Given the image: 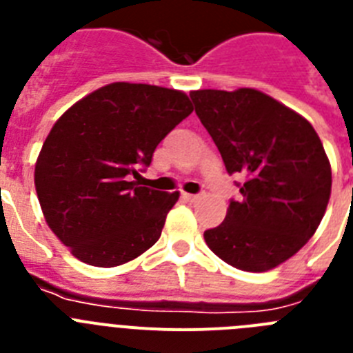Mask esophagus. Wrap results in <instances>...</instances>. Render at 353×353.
Segmentation results:
<instances>
[{"label": "esophagus", "instance_id": "esophagus-1", "mask_svg": "<svg viewBox=\"0 0 353 353\" xmlns=\"http://www.w3.org/2000/svg\"><path fill=\"white\" fill-rule=\"evenodd\" d=\"M182 198L187 199V201H191V203H194V201H199V199L203 198V194H189V192H182Z\"/></svg>", "mask_w": 353, "mask_h": 353}]
</instances>
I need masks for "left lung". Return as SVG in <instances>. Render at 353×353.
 <instances>
[{"label":"left lung","instance_id":"obj_1","mask_svg":"<svg viewBox=\"0 0 353 353\" xmlns=\"http://www.w3.org/2000/svg\"><path fill=\"white\" fill-rule=\"evenodd\" d=\"M191 101L228 173L242 174L240 198L205 242L235 269H274L325 214L332 174L322 141L305 118L258 90H198Z\"/></svg>","mask_w":353,"mask_h":353}]
</instances>
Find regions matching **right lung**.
Instances as JSON below:
<instances>
[{"label": "right lung", "instance_id": "1", "mask_svg": "<svg viewBox=\"0 0 353 353\" xmlns=\"http://www.w3.org/2000/svg\"><path fill=\"white\" fill-rule=\"evenodd\" d=\"M189 97L113 83L67 109L43 141L35 187L49 228L77 260L117 267L161 236L179 192L141 187L159 143L192 113Z\"/></svg>", "mask_w": 353, "mask_h": 353}]
</instances>
